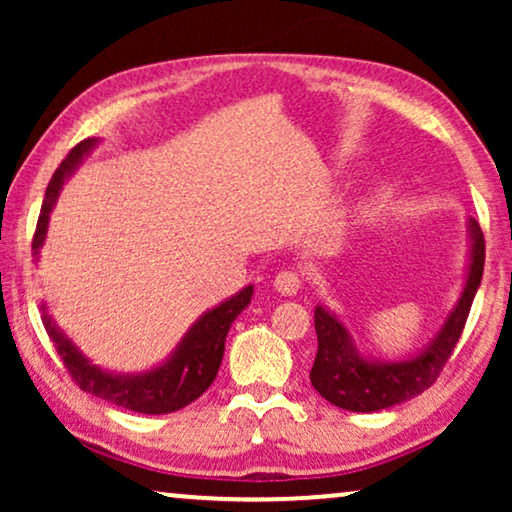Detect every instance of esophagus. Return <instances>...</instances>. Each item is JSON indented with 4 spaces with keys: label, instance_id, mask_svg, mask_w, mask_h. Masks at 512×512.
<instances>
[{
    "label": "esophagus",
    "instance_id": "obj_1",
    "mask_svg": "<svg viewBox=\"0 0 512 512\" xmlns=\"http://www.w3.org/2000/svg\"><path fill=\"white\" fill-rule=\"evenodd\" d=\"M300 284H303L300 282V275L293 270H282L275 277V289L282 293V296H293V293H298Z\"/></svg>",
    "mask_w": 512,
    "mask_h": 512
}]
</instances>
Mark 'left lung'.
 <instances>
[{
	"label": "left lung",
	"instance_id": "obj_1",
	"mask_svg": "<svg viewBox=\"0 0 512 512\" xmlns=\"http://www.w3.org/2000/svg\"><path fill=\"white\" fill-rule=\"evenodd\" d=\"M471 268L459 303L422 354L408 361L373 363L356 352L347 328L324 307L314 310L317 356L310 370L312 387L328 403L352 412H377L422 394L443 373L445 363L457 347L485 270V237L478 221L471 219Z\"/></svg>",
	"mask_w": 512,
	"mask_h": 512
}]
</instances>
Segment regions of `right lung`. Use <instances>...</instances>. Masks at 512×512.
Here are the masks:
<instances>
[{
  "mask_svg": "<svg viewBox=\"0 0 512 512\" xmlns=\"http://www.w3.org/2000/svg\"><path fill=\"white\" fill-rule=\"evenodd\" d=\"M95 146V139H83L76 144L67 158L62 160L58 170L53 172L51 181H48L44 205H41L37 230H34L32 251L34 256L39 254V247L46 240L48 228V214L58 200V193L62 188V181L74 172V167L81 163V158ZM251 296H254V286H247L237 296H233L226 303H221L214 310L195 321L186 338L181 340L170 359L163 366L149 370L142 375H114L107 370L97 368L83 356L72 340L65 333L58 331L51 317L44 312V328L51 335L55 349H58L62 363H65L67 373L72 380L79 384V389L86 394H93L102 401L118 408L142 412V415H165V412H174L184 405L193 403L195 398L205 394L209 384L214 382L216 373H219L223 349H226V335L228 328L233 324L237 314L249 305Z\"/></svg>",
  "mask_w": 512,
  "mask_h": 512,
  "instance_id": "right-lung-1",
  "label": "right lung"
}]
</instances>
